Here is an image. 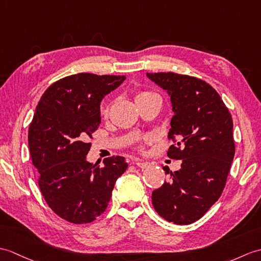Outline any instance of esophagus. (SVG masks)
I'll list each match as a JSON object with an SVG mask.
<instances>
[{
	"label": "esophagus",
	"mask_w": 261,
	"mask_h": 261,
	"mask_svg": "<svg viewBox=\"0 0 261 261\" xmlns=\"http://www.w3.org/2000/svg\"><path fill=\"white\" fill-rule=\"evenodd\" d=\"M135 165L137 166V167H139V168H142V169H145V168H149L151 165H150V162H143V161H140V160H136L135 162Z\"/></svg>",
	"instance_id": "esophagus-1"
}]
</instances>
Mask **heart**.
Returning <instances> with one entry per match:
<instances>
[{"mask_svg": "<svg viewBox=\"0 0 261 261\" xmlns=\"http://www.w3.org/2000/svg\"><path fill=\"white\" fill-rule=\"evenodd\" d=\"M153 94H154V93L147 92V91H143V92H139V93H137V95H136V101L144 99V98H148V96L153 95Z\"/></svg>", "mask_w": 261, "mask_h": 261, "instance_id": "1", "label": "heart"}]
</instances>
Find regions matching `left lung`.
<instances>
[{"instance_id": "left-lung-1", "label": "left lung", "mask_w": 261, "mask_h": 261, "mask_svg": "<svg viewBox=\"0 0 261 261\" xmlns=\"http://www.w3.org/2000/svg\"><path fill=\"white\" fill-rule=\"evenodd\" d=\"M147 76L170 96L173 116L168 137L177 139V144L167 153L181 160L180 170L166 171L170 179L152 192V204L167 221L190 225L226 186L234 156L232 118L217 91L200 79L172 72Z\"/></svg>"}]
</instances>
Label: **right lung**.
Instances as JSON below:
<instances>
[{"mask_svg": "<svg viewBox=\"0 0 261 261\" xmlns=\"http://www.w3.org/2000/svg\"><path fill=\"white\" fill-rule=\"evenodd\" d=\"M124 75L77 73L46 89L29 129V148L38 169L42 196L62 219L88 223L105 213L117 179L128 163L123 156L90 163L92 133L101 123L102 99Z\"/></svg>", "mask_w": 261, "mask_h": 261, "instance_id": "right-lung-1", "label": "right lung"}]
</instances>
